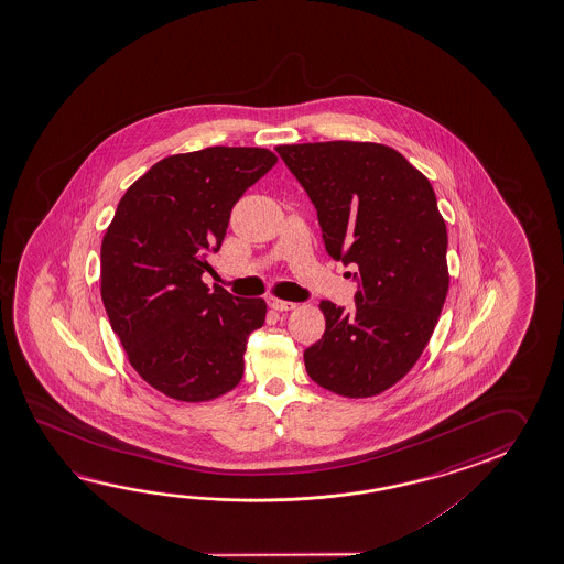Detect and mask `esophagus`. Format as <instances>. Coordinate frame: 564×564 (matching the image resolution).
<instances>
[{
    "label": "esophagus",
    "mask_w": 564,
    "mask_h": 564,
    "mask_svg": "<svg viewBox=\"0 0 564 564\" xmlns=\"http://www.w3.org/2000/svg\"><path fill=\"white\" fill-rule=\"evenodd\" d=\"M268 304H270V308H274V311L278 312H286L296 308L294 302H288V300L282 299H268Z\"/></svg>",
    "instance_id": "esophagus-1"
}]
</instances>
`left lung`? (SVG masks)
I'll use <instances>...</instances> for the list:
<instances>
[{
    "label": "left lung",
    "mask_w": 564,
    "mask_h": 564,
    "mask_svg": "<svg viewBox=\"0 0 564 564\" xmlns=\"http://www.w3.org/2000/svg\"><path fill=\"white\" fill-rule=\"evenodd\" d=\"M276 151L316 207L326 252L359 268L350 311L321 302L326 328L304 350L306 371L336 395H379L420 359L449 288L447 229L432 183L387 144Z\"/></svg>",
    "instance_id": "8db88e82"
}]
</instances>
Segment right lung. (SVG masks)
<instances>
[{"mask_svg":"<svg viewBox=\"0 0 564 564\" xmlns=\"http://www.w3.org/2000/svg\"><path fill=\"white\" fill-rule=\"evenodd\" d=\"M276 161L260 147L165 156L119 202L100 248V296L132 369L163 395L202 403L241 381L265 302L209 290L202 274L231 207Z\"/></svg>","mask_w":564,"mask_h":564,"instance_id":"obj_1","label":"right lung"}]
</instances>
